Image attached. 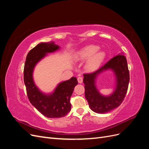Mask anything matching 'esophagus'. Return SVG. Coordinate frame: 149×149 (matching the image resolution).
<instances>
[{"mask_svg": "<svg viewBox=\"0 0 149 149\" xmlns=\"http://www.w3.org/2000/svg\"><path fill=\"white\" fill-rule=\"evenodd\" d=\"M83 78L82 77H78V81L79 83H83Z\"/></svg>", "mask_w": 149, "mask_h": 149, "instance_id": "esophagus-1", "label": "esophagus"}]
</instances>
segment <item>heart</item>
<instances>
[{"instance_id": "obj_1", "label": "heart", "mask_w": 149, "mask_h": 149, "mask_svg": "<svg viewBox=\"0 0 149 149\" xmlns=\"http://www.w3.org/2000/svg\"><path fill=\"white\" fill-rule=\"evenodd\" d=\"M100 47L95 45L86 46L78 52L76 58L78 61L87 60L86 67L90 70H94L100 67L106 58V53L99 50Z\"/></svg>"}]
</instances>
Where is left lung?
Wrapping results in <instances>:
<instances>
[{
  "label": "left lung",
  "mask_w": 149,
  "mask_h": 149,
  "mask_svg": "<svg viewBox=\"0 0 149 149\" xmlns=\"http://www.w3.org/2000/svg\"><path fill=\"white\" fill-rule=\"evenodd\" d=\"M123 53L114 56L97 70L83 74L85 97L93 111L98 114L109 112L119 107L127 93L129 83V71L127 60ZM112 71L115 76V88L109 95H104L97 89L96 81L99 75Z\"/></svg>",
  "instance_id": "obj_1"
}]
</instances>
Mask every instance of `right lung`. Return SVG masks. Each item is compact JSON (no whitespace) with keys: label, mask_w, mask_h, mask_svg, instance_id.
<instances>
[{"label":"right lung","mask_w":149,"mask_h":149,"mask_svg":"<svg viewBox=\"0 0 149 149\" xmlns=\"http://www.w3.org/2000/svg\"><path fill=\"white\" fill-rule=\"evenodd\" d=\"M60 47L54 42H41L27 54L25 63L24 79L29 100L36 109L48 118H60L71 111L70 97L78 84L77 78L72 77L58 83L51 93H45L36 85L33 79L35 68L48 53H54Z\"/></svg>","instance_id":"right-lung-1"}]
</instances>
